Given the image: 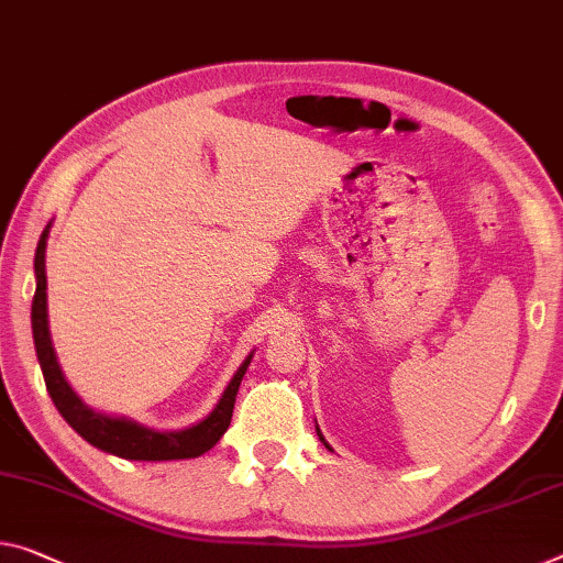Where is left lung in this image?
<instances>
[{
	"label": "left lung",
	"mask_w": 563,
	"mask_h": 563,
	"mask_svg": "<svg viewBox=\"0 0 563 563\" xmlns=\"http://www.w3.org/2000/svg\"><path fill=\"white\" fill-rule=\"evenodd\" d=\"M317 435H319V440H322V443H324V438H322V432H319V428H317ZM327 445V443H324ZM327 448H330V445H327Z\"/></svg>",
	"instance_id": "1"
}]
</instances>
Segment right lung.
Wrapping results in <instances>:
<instances>
[{
  "mask_svg": "<svg viewBox=\"0 0 563 563\" xmlns=\"http://www.w3.org/2000/svg\"><path fill=\"white\" fill-rule=\"evenodd\" d=\"M47 231H42L37 254H34V276H37V289H34L32 299V334H34V350H37V360L45 375L47 393L55 402L59 415L70 422L73 430L88 440L90 445L100 448V451L112 453L125 461H180V457H198L219 443L223 432L229 430L233 402H236V393L241 379L246 375V367L252 365L254 354H249L244 365L236 369L231 377L227 390H223L219 405H216L209 418H203L196 426L186 430H153L128 418H112V415H102L85 405L80 397L73 393L67 385L63 369L57 365L55 350H52L49 327H47V274H45V246H47Z\"/></svg>",
  "mask_w": 563,
  "mask_h": 563,
  "instance_id": "1",
  "label": "right lung"
}]
</instances>
